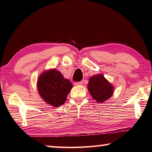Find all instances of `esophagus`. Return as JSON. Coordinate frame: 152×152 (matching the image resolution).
Returning a JSON list of instances; mask_svg holds the SVG:
<instances>
[{"label":"esophagus","instance_id":"obj_1","mask_svg":"<svg viewBox=\"0 0 152 152\" xmlns=\"http://www.w3.org/2000/svg\"><path fill=\"white\" fill-rule=\"evenodd\" d=\"M83 85V82H77V83H74V85L75 86H81Z\"/></svg>","mask_w":152,"mask_h":152}]
</instances>
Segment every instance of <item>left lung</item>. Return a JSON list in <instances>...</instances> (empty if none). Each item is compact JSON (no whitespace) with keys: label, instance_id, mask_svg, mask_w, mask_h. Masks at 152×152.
Here are the masks:
<instances>
[{"label":"left lung","instance_id":"obj_1","mask_svg":"<svg viewBox=\"0 0 152 152\" xmlns=\"http://www.w3.org/2000/svg\"><path fill=\"white\" fill-rule=\"evenodd\" d=\"M87 88L93 98L99 103L104 102L112 97L114 90V86L102 74L91 77Z\"/></svg>","mask_w":152,"mask_h":152}]
</instances>
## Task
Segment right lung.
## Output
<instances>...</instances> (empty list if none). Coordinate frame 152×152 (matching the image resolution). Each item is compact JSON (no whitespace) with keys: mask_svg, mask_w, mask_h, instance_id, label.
<instances>
[{"mask_svg":"<svg viewBox=\"0 0 152 152\" xmlns=\"http://www.w3.org/2000/svg\"><path fill=\"white\" fill-rule=\"evenodd\" d=\"M72 87L70 81L64 78L55 69L45 71L40 75L37 83L40 97L46 103L54 107L64 104Z\"/></svg>","mask_w":152,"mask_h":152,"instance_id":"add662e5","label":"right lung"}]
</instances>
